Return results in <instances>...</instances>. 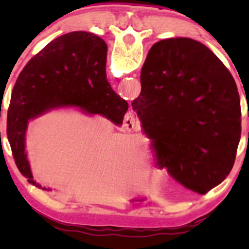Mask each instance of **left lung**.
<instances>
[{
	"label": "left lung",
	"instance_id": "8db88e82",
	"mask_svg": "<svg viewBox=\"0 0 249 249\" xmlns=\"http://www.w3.org/2000/svg\"><path fill=\"white\" fill-rule=\"evenodd\" d=\"M132 108L160 163L204 195L230 175L241 140L237 85L212 51L186 37L162 39L141 71Z\"/></svg>",
	"mask_w": 249,
	"mask_h": 249
}]
</instances>
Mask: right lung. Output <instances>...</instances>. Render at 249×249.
I'll return each instance as SVG.
<instances>
[{
  "label": "right lung",
  "mask_w": 249,
  "mask_h": 249,
  "mask_svg": "<svg viewBox=\"0 0 249 249\" xmlns=\"http://www.w3.org/2000/svg\"><path fill=\"white\" fill-rule=\"evenodd\" d=\"M106 61L107 45L102 38L74 31L51 41L19 73L7 111V137L17 168L30 183L50 191L34 179L25 152L31 120L52 109L76 107L122 124L128 103L107 81Z\"/></svg>",
  "instance_id": "add662e5"
}]
</instances>
